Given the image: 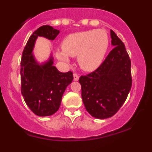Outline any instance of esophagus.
<instances>
[{
    "instance_id": "34e87169",
    "label": "esophagus",
    "mask_w": 152,
    "mask_h": 152,
    "mask_svg": "<svg viewBox=\"0 0 152 152\" xmlns=\"http://www.w3.org/2000/svg\"><path fill=\"white\" fill-rule=\"evenodd\" d=\"M73 76H74V80H75V81H77V80H79V76L77 74L74 73Z\"/></svg>"
}]
</instances>
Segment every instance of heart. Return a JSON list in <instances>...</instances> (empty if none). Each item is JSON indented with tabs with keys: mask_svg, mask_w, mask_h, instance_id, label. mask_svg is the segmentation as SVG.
I'll return each instance as SVG.
<instances>
[{
	"mask_svg": "<svg viewBox=\"0 0 152 152\" xmlns=\"http://www.w3.org/2000/svg\"><path fill=\"white\" fill-rule=\"evenodd\" d=\"M106 30L91 29L72 33L61 42L62 50L56 51L58 59L69 61V56L76 57L81 68L88 72L96 69L103 62L109 46Z\"/></svg>",
	"mask_w": 152,
	"mask_h": 152,
	"instance_id": "heart-1",
	"label": "heart"
}]
</instances>
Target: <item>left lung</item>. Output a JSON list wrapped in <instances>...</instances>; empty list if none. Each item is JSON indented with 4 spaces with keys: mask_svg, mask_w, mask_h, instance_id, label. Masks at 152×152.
<instances>
[{
    "mask_svg": "<svg viewBox=\"0 0 152 152\" xmlns=\"http://www.w3.org/2000/svg\"><path fill=\"white\" fill-rule=\"evenodd\" d=\"M110 36L113 49L97 69L79 79L84 107L97 119H107L116 114L132 87L129 56L123 42L113 30Z\"/></svg>",
    "mask_w": 152,
    "mask_h": 152,
    "instance_id": "8db88e82",
    "label": "left lung"
}]
</instances>
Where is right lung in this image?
I'll return each instance as SVG.
<instances>
[{
	"instance_id": "add662e5",
	"label": "right lung",
	"mask_w": 152,
	"mask_h": 152,
	"mask_svg": "<svg viewBox=\"0 0 152 152\" xmlns=\"http://www.w3.org/2000/svg\"><path fill=\"white\" fill-rule=\"evenodd\" d=\"M59 33V30L49 25L42 26L29 37L23 52L21 93L26 105L39 116H51L57 112L64 91L73 80L72 72L61 73L53 65L52 55L42 64L36 61L33 55L38 36L54 40Z\"/></svg>"
}]
</instances>
